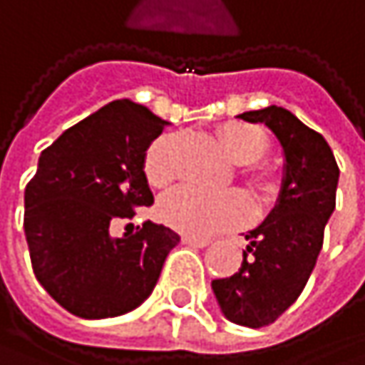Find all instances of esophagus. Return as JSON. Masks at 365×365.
I'll list each match as a JSON object with an SVG mask.
<instances>
[{"label": "esophagus", "instance_id": "obj_1", "mask_svg": "<svg viewBox=\"0 0 365 365\" xmlns=\"http://www.w3.org/2000/svg\"><path fill=\"white\" fill-rule=\"evenodd\" d=\"M182 243L183 245H190V247H207L211 241L209 239H200V237H187V235H183Z\"/></svg>", "mask_w": 365, "mask_h": 365}]
</instances>
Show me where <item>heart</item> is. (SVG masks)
Here are the masks:
<instances>
[{"label":"heart","mask_w":365,"mask_h":365,"mask_svg":"<svg viewBox=\"0 0 365 365\" xmlns=\"http://www.w3.org/2000/svg\"><path fill=\"white\" fill-rule=\"evenodd\" d=\"M217 141L241 169V178L254 187H268L270 173L257 160L268 152V135L250 122H226L217 130ZM175 145L178 135H158L143 158V173L150 185L165 187L175 180ZM158 215L165 224L187 237H209L235 226L245 224L252 217V202L239 190L205 192L194 185H182L158 205Z\"/></svg>","instance_id":"heart-1"}]
</instances>
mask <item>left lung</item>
I'll list each match as a JSON object with an SVG mask.
<instances>
[{
    "instance_id": "obj_1",
    "label": "left lung",
    "mask_w": 365,
    "mask_h": 365,
    "mask_svg": "<svg viewBox=\"0 0 365 365\" xmlns=\"http://www.w3.org/2000/svg\"><path fill=\"white\" fill-rule=\"evenodd\" d=\"M247 122L266 124L283 148V182L274 209L250 230L241 268L211 281L226 319L247 328L277 322L302 294L324 230L336 209L338 165L328 141L302 124L292 111L270 106L241 113Z\"/></svg>"
}]
</instances>
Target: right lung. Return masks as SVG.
<instances>
[{"mask_svg": "<svg viewBox=\"0 0 365 365\" xmlns=\"http://www.w3.org/2000/svg\"><path fill=\"white\" fill-rule=\"evenodd\" d=\"M165 120L128 99L67 128L39 156L25 187V237L39 285L71 315L108 319L154 289L180 235L145 222L111 237L115 220L154 202L143 158Z\"/></svg>", "mask_w": 365, "mask_h": 365, "instance_id": "1", "label": "right lung"}]
</instances>
